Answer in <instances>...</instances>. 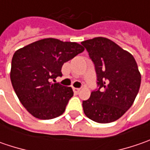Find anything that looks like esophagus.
<instances>
[{
  "mask_svg": "<svg viewBox=\"0 0 150 150\" xmlns=\"http://www.w3.org/2000/svg\"><path fill=\"white\" fill-rule=\"evenodd\" d=\"M72 89H73V92H74L75 93H78V92L80 91V88H73Z\"/></svg>",
  "mask_w": 150,
  "mask_h": 150,
  "instance_id": "obj_1",
  "label": "esophagus"
}]
</instances>
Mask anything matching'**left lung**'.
I'll use <instances>...</instances> for the list:
<instances>
[{"label":"left lung","instance_id":"left-lung-1","mask_svg":"<svg viewBox=\"0 0 150 150\" xmlns=\"http://www.w3.org/2000/svg\"><path fill=\"white\" fill-rule=\"evenodd\" d=\"M93 61L98 88L83 101L85 115L108 124L122 117L139 93L141 75L134 57L112 41L95 38L82 42Z\"/></svg>","mask_w":150,"mask_h":150}]
</instances>
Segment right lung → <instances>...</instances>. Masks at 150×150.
Wrapping results in <instances>:
<instances>
[{
	"mask_svg": "<svg viewBox=\"0 0 150 150\" xmlns=\"http://www.w3.org/2000/svg\"><path fill=\"white\" fill-rule=\"evenodd\" d=\"M77 42L46 38L17 50L11 60V81L21 104L39 119L62 115L73 96L71 87L52 83L62 77V67L83 52Z\"/></svg>",
	"mask_w": 150,
	"mask_h": 150,
	"instance_id": "right-lung-1",
	"label": "right lung"
}]
</instances>
